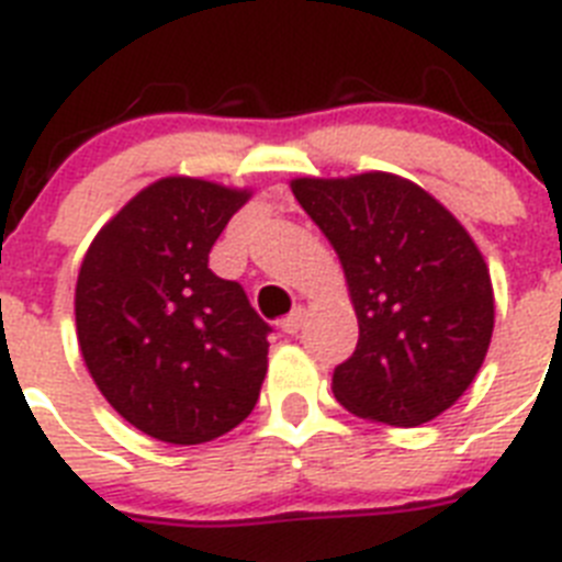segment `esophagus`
Instances as JSON below:
<instances>
[{"label": "esophagus", "mask_w": 562, "mask_h": 562, "mask_svg": "<svg viewBox=\"0 0 562 562\" xmlns=\"http://www.w3.org/2000/svg\"><path fill=\"white\" fill-rule=\"evenodd\" d=\"M304 317H306V312L301 310V306H295V310H292L290 315L281 321V329H284L286 335H297V331H301V326H304Z\"/></svg>", "instance_id": "obj_1"}]
</instances>
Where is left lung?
Wrapping results in <instances>:
<instances>
[{"label":"left lung","mask_w":562,"mask_h":562,"mask_svg":"<svg viewBox=\"0 0 562 562\" xmlns=\"http://www.w3.org/2000/svg\"><path fill=\"white\" fill-rule=\"evenodd\" d=\"M292 193L335 247L360 324L331 374L337 402L394 428L436 419L470 389L493 337V284L470 233L394 173L301 177Z\"/></svg>","instance_id":"8db88e82"}]
</instances>
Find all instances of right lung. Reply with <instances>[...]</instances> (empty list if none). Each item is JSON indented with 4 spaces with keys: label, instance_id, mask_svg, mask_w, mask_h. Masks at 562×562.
Segmentation results:
<instances>
[{
    "label": "right lung",
    "instance_id": "right-lung-1",
    "mask_svg": "<svg viewBox=\"0 0 562 562\" xmlns=\"http://www.w3.org/2000/svg\"><path fill=\"white\" fill-rule=\"evenodd\" d=\"M250 191L166 177L103 225L76 286L78 346L128 425L202 445L250 416L270 324L238 281L213 276V241Z\"/></svg>",
    "mask_w": 562,
    "mask_h": 562
}]
</instances>
